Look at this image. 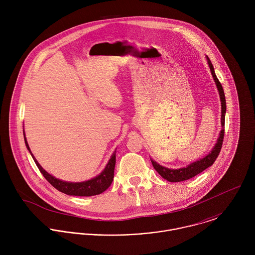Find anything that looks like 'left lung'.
<instances>
[{
	"label": "left lung",
	"mask_w": 255,
	"mask_h": 255,
	"mask_svg": "<svg viewBox=\"0 0 255 255\" xmlns=\"http://www.w3.org/2000/svg\"><path fill=\"white\" fill-rule=\"evenodd\" d=\"M207 61L209 64V68L211 73L213 75V78L215 80V83L217 85L218 88L219 94H220V99H221V104H222V116H221V124H222V129L220 132V136H219L218 140L216 145L214 146V148L212 149V151L205 156L204 158L200 159L199 161H196L194 163H191L190 165H188L185 168L182 169H178V170H173V169H168L166 167H163L161 165H159L157 162L151 160L152 165L154 167V169L158 172V174L165 180L169 181L171 182H182V181H186L189 180L193 177H195L196 175L200 174L201 172H203L205 169H207L208 167L212 166L213 163L215 162V160L217 159L219 156V153L221 151V148L223 145V140H224V134H225V114H226V98H225V94H224V90L222 87L221 82L219 81L216 73L214 71L213 65L210 61V59L207 57Z\"/></svg>",
	"instance_id": "obj_1"
}]
</instances>
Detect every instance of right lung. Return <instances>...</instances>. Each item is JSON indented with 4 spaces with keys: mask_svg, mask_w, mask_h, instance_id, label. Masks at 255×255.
I'll return each instance as SVG.
<instances>
[{
    "mask_svg": "<svg viewBox=\"0 0 255 255\" xmlns=\"http://www.w3.org/2000/svg\"><path fill=\"white\" fill-rule=\"evenodd\" d=\"M23 134H24V132H23ZM24 141H25L26 147L29 150V152H30V154H31L39 171L41 172V174L56 189H58L59 191H61L63 193H66L68 195H75V196L97 195V194H100L103 191H105L113 182L115 164H116V151L112 155V157L109 160V163L107 164L104 171L99 176H97L96 178H94L90 181H87V182H68L58 180L55 177L48 174L45 170H43V168L39 165L36 159L32 155V153L30 151V148H29L28 143L26 141L25 136H24Z\"/></svg>",
    "mask_w": 255,
    "mask_h": 255,
    "instance_id": "add662e5",
    "label": "right lung"
}]
</instances>
